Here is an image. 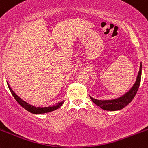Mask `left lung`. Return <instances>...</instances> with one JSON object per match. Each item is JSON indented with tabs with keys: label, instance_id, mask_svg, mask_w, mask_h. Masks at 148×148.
Masks as SVG:
<instances>
[{
	"label": "left lung",
	"instance_id": "8db88e82",
	"mask_svg": "<svg viewBox=\"0 0 148 148\" xmlns=\"http://www.w3.org/2000/svg\"><path fill=\"white\" fill-rule=\"evenodd\" d=\"M141 72L142 63L140 62L138 76H137L136 80L134 84L130 88V90L127 92L126 93H125L122 96L116 98V99L109 100H99L95 99V98L92 97L90 96V97L92 101H93V103H95L96 105L99 106L100 108H102L103 110H106V111H114L122 109V108H125V106H127L132 101V99H134L136 94L139 86H140V79H141Z\"/></svg>",
	"mask_w": 148,
	"mask_h": 148
}]
</instances>
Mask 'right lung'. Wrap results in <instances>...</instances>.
I'll return each instance as SVG.
<instances>
[{
	"mask_svg": "<svg viewBox=\"0 0 148 148\" xmlns=\"http://www.w3.org/2000/svg\"><path fill=\"white\" fill-rule=\"evenodd\" d=\"M8 88H9L10 92H11L12 95L13 97H14V99H16V101L19 103L21 106L24 108L25 110H27L28 111H29L30 113H33V114H42V113H49V112H51L55 111V110L58 109V108L62 106L63 104L64 100H62L60 102L58 103L57 104L53 105V106H49V107H35L33 106V105L29 104L28 103H27L26 101H23L21 98H20L16 93L14 92V91L12 90V88H10L9 84L8 83Z\"/></svg>",
	"mask_w": 148,
	"mask_h": 148,
	"instance_id": "obj_1",
	"label": "right lung"
}]
</instances>
